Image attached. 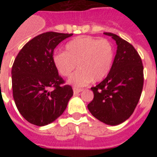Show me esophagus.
I'll return each mask as SVG.
<instances>
[{
	"label": "esophagus",
	"instance_id": "1",
	"mask_svg": "<svg viewBox=\"0 0 157 157\" xmlns=\"http://www.w3.org/2000/svg\"><path fill=\"white\" fill-rule=\"evenodd\" d=\"M82 91V89H79V88H76V87H74L73 88V93L74 94H78L80 92Z\"/></svg>",
	"mask_w": 157,
	"mask_h": 157
}]
</instances>
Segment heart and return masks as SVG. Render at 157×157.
Wrapping results in <instances>:
<instances>
[{"mask_svg":"<svg viewBox=\"0 0 157 157\" xmlns=\"http://www.w3.org/2000/svg\"><path fill=\"white\" fill-rule=\"evenodd\" d=\"M114 58L112 44L107 39L81 36L65 45V52L54 54L53 62L62 76H68V82L76 87L86 86L91 81H100L109 73Z\"/></svg>","mask_w":157,"mask_h":157,"instance_id":"heart-1","label":"heart"}]
</instances>
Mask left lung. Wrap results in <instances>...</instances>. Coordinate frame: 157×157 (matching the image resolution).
I'll list each match as a JSON object with an SVG mask.
<instances>
[{
  "label": "left lung",
  "instance_id": "obj_1",
  "mask_svg": "<svg viewBox=\"0 0 157 157\" xmlns=\"http://www.w3.org/2000/svg\"><path fill=\"white\" fill-rule=\"evenodd\" d=\"M117 45L112 68L107 77L91 90L94 99L88 109L98 121L110 125L125 121L133 114L144 87V66L131 44L111 33H104Z\"/></svg>",
  "mask_w": 157,
  "mask_h": 157
}]
</instances>
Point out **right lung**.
Listing matches in <instances>:
<instances>
[{
    "label": "right lung",
    "mask_w": 157,
    "mask_h": 157,
    "mask_svg": "<svg viewBox=\"0 0 157 157\" xmlns=\"http://www.w3.org/2000/svg\"><path fill=\"white\" fill-rule=\"evenodd\" d=\"M72 34L48 32L29 40L19 51L12 67L13 97L18 112L31 124L52 123L66 109L73 95L53 62L54 50ZM54 88L50 91L48 89Z\"/></svg>",
    "instance_id": "obj_1"
}]
</instances>
